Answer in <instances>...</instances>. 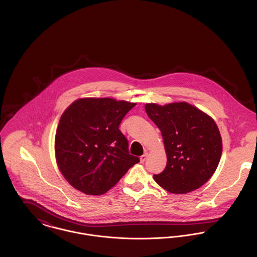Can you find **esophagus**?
Here are the masks:
<instances>
[{"instance_id": "esophagus-1", "label": "esophagus", "mask_w": 257, "mask_h": 257, "mask_svg": "<svg viewBox=\"0 0 257 257\" xmlns=\"http://www.w3.org/2000/svg\"><path fill=\"white\" fill-rule=\"evenodd\" d=\"M147 153H145L144 155H142L141 157H140V159H141V162L142 163H144L146 160H147Z\"/></svg>"}]
</instances>
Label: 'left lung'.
<instances>
[{
    "label": "left lung",
    "mask_w": 257,
    "mask_h": 257,
    "mask_svg": "<svg viewBox=\"0 0 257 257\" xmlns=\"http://www.w3.org/2000/svg\"><path fill=\"white\" fill-rule=\"evenodd\" d=\"M149 118L161 132L167 156L165 169L153 176L173 194H186L206 183L215 173L222 143L215 120L186 103L147 104Z\"/></svg>",
    "instance_id": "obj_1"
}]
</instances>
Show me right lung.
Instances as JSON below:
<instances>
[{"instance_id": "add662e5", "label": "right lung", "mask_w": 257, "mask_h": 257, "mask_svg": "<svg viewBox=\"0 0 257 257\" xmlns=\"http://www.w3.org/2000/svg\"><path fill=\"white\" fill-rule=\"evenodd\" d=\"M137 104L111 98H83L62 113L55 135V157L68 183L87 195H102L140 158L131 155L118 130Z\"/></svg>"}]
</instances>
